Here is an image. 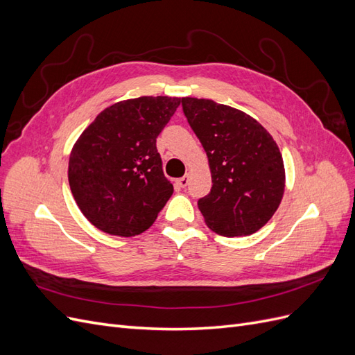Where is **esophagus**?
I'll list each match as a JSON object with an SVG mask.
<instances>
[{
  "label": "esophagus",
  "instance_id": "1",
  "mask_svg": "<svg viewBox=\"0 0 355 355\" xmlns=\"http://www.w3.org/2000/svg\"><path fill=\"white\" fill-rule=\"evenodd\" d=\"M189 178H191V175H189V173H187L184 178H180V179H178V180H176V185H178L179 188H185V187L188 185Z\"/></svg>",
  "mask_w": 355,
  "mask_h": 355
}]
</instances>
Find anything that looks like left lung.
I'll return each mask as SVG.
<instances>
[{
  "label": "left lung",
  "mask_w": 355,
  "mask_h": 355,
  "mask_svg": "<svg viewBox=\"0 0 355 355\" xmlns=\"http://www.w3.org/2000/svg\"><path fill=\"white\" fill-rule=\"evenodd\" d=\"M184 114L209 159L213 187L198 200L207 227L223 237L259 231L283 200L280 148L253 116L211 99L182 98Z\"/></svg>",
  "instance_id": "obj_1"
}]
</instances>
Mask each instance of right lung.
Returning <instances> with one entry per match:
<instances>
[{
  "mask_svg": "<svg viewBox=\"0 0 355 355\" xmlns=\"http://www.w3.org/2000/svg\"><path fill=\"white\" fill-rule=\"evenodd\" d=\"M180 98L141 96L105 108L73 144L68 180L78 209L96 228L120 237L142 234L173 194L157 136Z\"/></svg>",
  "mask_w": 355,
  "mask_h": 355,
  "instance_id": "add662e5",
  "label": "right lung"
}]
</instances>
